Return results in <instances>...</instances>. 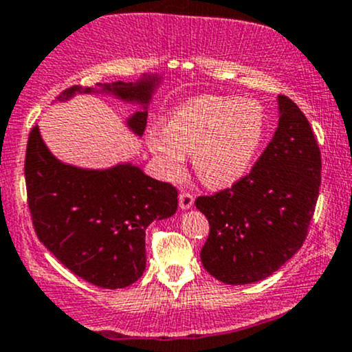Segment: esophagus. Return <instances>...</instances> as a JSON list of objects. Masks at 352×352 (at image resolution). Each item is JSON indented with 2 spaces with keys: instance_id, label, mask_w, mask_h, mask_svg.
Here are the masks:
<instances>
[{
  "instance_id": "obj_1",
  "label": "esophagus",
  "mask_w": 352,
  "mask_h": 352,
  "mask_svg": "<svg viewBox=\"0 0 352 352\" xmlns=\"http://www.w3.org/2000/svg\"><path fill=\"white\" fill-rule=\"evenodd\" d=\"M179 206L180 209H190L192 206H194V195L190 194V192H182V194L179 195Z\"/></svg>"
}]
</instances>
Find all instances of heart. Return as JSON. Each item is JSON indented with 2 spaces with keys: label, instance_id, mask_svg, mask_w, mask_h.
<instances>
[{
  "label": "heart",
  "instance_id": "1",
  "mask_svg": "<svg viewBox=\"0 0 352 352\" xmlns=\"http://www.w3.org/2000/svg\"><path fill=\"white\" fill-rule=\"evenodd\" d=\"M266 114L253 99L201 96L177 106L165 129L146 135L148 150L166 179L180 175L186 155L202 184L224 188L243 179L265 138Z\"/></svg>",
  "mask_w": 352,
  "mask_h": 352
}]
</instances>
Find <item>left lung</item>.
<instances>
[{
  "instance_id": "8db88e82",
  "label": "left lung",
  "mask_w": 352,
  "mask_h": 352,
  "mask_svg": "<svg viewBox=\"0 0 352 352\" xmlns=\"http://www.w3.org/2000/svg\"><path fill=\"white\" fill-rule=\"evenodd\" d=\"M273 140L251 172L229 188L195 199L209 221L202 265L228 285L260 282L302 248L320 187V150L310 123L278 96Z\"/></svg>"
}]
</instances>
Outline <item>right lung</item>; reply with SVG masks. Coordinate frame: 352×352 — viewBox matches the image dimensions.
Instances as JSON below:
<instances>
[{
  "mask_svg": "<svg viewBox=\"0 0 352 352\" xmlns=\"http://www.w3.org/2000/svg\"><path fill=\"white\" fill-rule=\"evenodd\" d=\"M157 76L138 82L96 84L101 92L140 104L128 120L138 136L146 126ZM91 87L65 89L58 101ZM28 209L43 246L74 275L101 288H124L143 275L146 266L145 231L153 221L173 216L177 188L143 173L131 164L108 170L65 165L50 153L33 126L25 157Z\"/></svg>",
  "mask_w": 352,
  "mask_h": 352,
  "instance_id": "right-lung-1",
  "label": "right lung"
}]
</instances>
